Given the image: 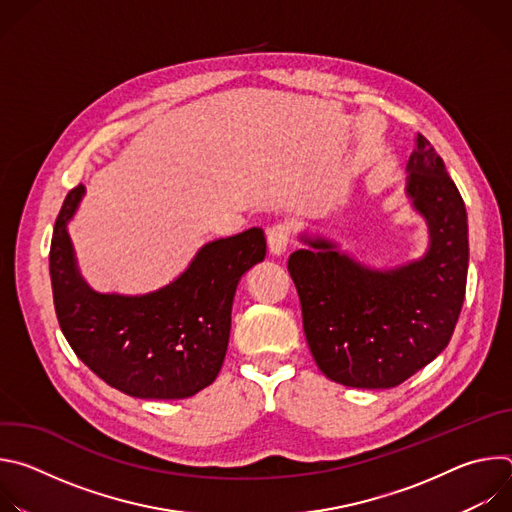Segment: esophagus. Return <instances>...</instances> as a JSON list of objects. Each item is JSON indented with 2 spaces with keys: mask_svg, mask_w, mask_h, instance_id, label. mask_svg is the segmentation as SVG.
I'll return each mask as SVG.
<instances>
[{
  "mask_svg": "<svg viewBox=\"0 0 512 512\" xmlns=\"http://www.w3.org/2000/svg\"><path fill=\"white\" fill-rule=\"evenodd\" d=\"M289 237H291V227L281 223V225H275L267 231V245H269V253L273 257H281L287 247H289Z\"/></svg>",
  "mask_w": 512,
  "mask_h": 512,
  "instance_id": "1",
  "label": "esophagus"
}]
</instances>
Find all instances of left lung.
<instances>
[{
    "label": "left lung",
    "mask_w": 512,
    "mask_h": 512,
    "mask_svg": "<svg viewBox=\"0 0 512 512\" xmlns=\"http://www.w3.org/2000/svg\"><path fill=\"white\" fill-rule=\"evenodd\" d=\"M405 194L427 225V251L375 269L322 235L302 233L287 269L318 369L354 389H391L440 354L456 328L468 275L464 200L433 145L415 135Z\"/></svg>",
    "instance_id": "obj_1"
}]
</instances>
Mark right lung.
<instances>
[{"instance_id": "1", "label": "right lung", "mask_w": 512, "mask_h": 512, "mask_svg": "<svg viewBox=\"0 0 512 512\" xmlns=\"http://www.w3.org/2000/svg\"><path fill=\"white\" fill-rule=\"evenodd\" d=\"M85 196L72 188L50 243V281L60 330L87 367L137 399H186L223 367L241 277L265 259L261 229L198 249L168 285L141 296L101 294L83 277L68 235Z\"/></svg>"}]
</instances>
